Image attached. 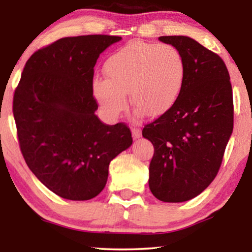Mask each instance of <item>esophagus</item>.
Listing matches in <instances>:
<instances>
[{"mask_svg": "<svg viewBox=\"0 0 252 252\" xmlns=\"http://www.w3.org/2000/svg\"><path fill=\"white\" fill-rule=\"evenodd\" d=\"M141 134H142V132H141L140 128H137V127H132V135L134 139H139Z\"/></svg>", "mask_w": 252, "mask_h": 252, "instance_id": "1", "label": "esophagus"}]
</instances>
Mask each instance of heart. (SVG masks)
<instances>
[{"instance_id":"obj_1","label":"heart","mask_w":252,"mask_h":252,"mask_svg":"<svg viewBox=\"0 0 252 252\" xmlns=\"http://www.w3.org/2000/svg\"><path fill=\"white\" fill-rule=\"evenodd\" d=\"M106 78L93 79V94L106 115L117 118L127 106L126 94L136 115L158 117L170 111L180 97L186 63L170 43L132 42L112 54L104 64Z\"/></svg>"}]
</instances>
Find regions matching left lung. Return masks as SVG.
Masks as SVG:
<instances>
[{
    "label": "left lung",
    "instance_id": "left-lung-1",
    "mask_svg": "<svg viewBox=\"0 0 252 252\" xmlns=\"http://www.w3.org/2000/svg\"><path fill=\"white\" fill-rule=\"evenodd\" d=\"M177 47L186 63V80L170 111L144 126L154 144L149 188L155 197L180 203L196 197L218 173L233 132L229 73L218 55L188 36H160Z\"/></svg>",
    "mask_w": 252,
    "mask_h": 252
}]
</instances>
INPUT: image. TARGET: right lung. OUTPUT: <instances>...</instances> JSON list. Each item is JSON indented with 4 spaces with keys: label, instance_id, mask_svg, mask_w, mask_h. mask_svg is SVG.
Returning <instances> with one entry per match:
<instances>
[{
    "label": "right lung",
    "instance_id": "1",
    "mask_svg": "<svg viewBox=\"0 0 252 252\" xmlns=\"http://www.w3.org/2000/svg\"><path fill=\"white\" fill-rule=\"evenodd\" d=\"M120 36L63 37L26 62L12 111L27 166L46 187L71 201L94 198L105 187L109 164L130 147L124 123L103 124L95 115L94 66Z\"/></svg>",
    "mask_w": 252,
    "mask_h": 252
}]
</instances>
